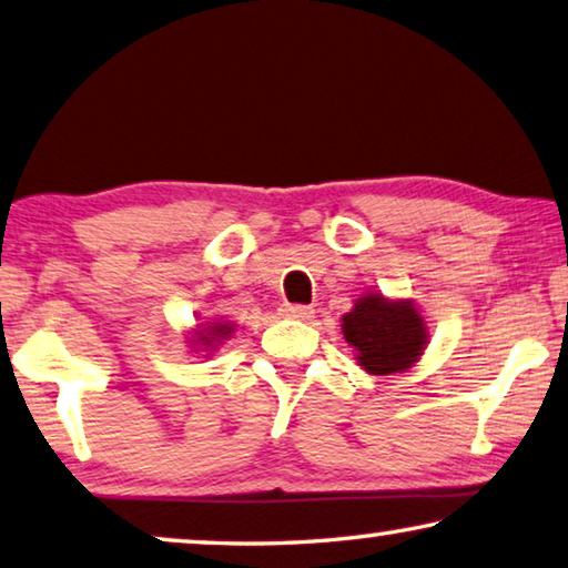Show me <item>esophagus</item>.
<instances>
[{
	"instance_id": "1",
	"label": "esophagus",
	"mask_w": 568,
	"mask_h": 568,
	"mask_svg": "<svg viewBox=\"0 0 568 568\" xmlns=\"http://www.w3.org/2000/svg\"><path fill=\"white\" fill-rule=\"evenodd\" d=\"M283 313L293 320H311L315 315L311 305H285Z\"/></svg>"
}]
</instances>
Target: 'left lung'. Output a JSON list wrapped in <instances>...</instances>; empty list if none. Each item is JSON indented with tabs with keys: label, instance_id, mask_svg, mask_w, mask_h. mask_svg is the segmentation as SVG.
Segmentation results:
<instances>
[{
	"label": "left lung",
	"instance_id": "8db88e82",
	"mask_svg": "<svg viewBox=\"0 0 568 568\" xmlns=\"http://www.w3.org/2000/svg\"><path fill=\"white\" fill-rule=\"evenodd\" d=\"M343 335L357 349V363L369 375H392L417 363L427 345L425 320L409 303H389L383 295L359 297L343 315Z\"/></svg>",
	"mask_w": 568,
	"mask_h": 568
}]
</instances>
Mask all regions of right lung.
I'll return each instance as SVG.
<instances>
[{
    "label": "right lung",
    "mask_w": 568,
    "mask_h": 568,
    "mask_svg": "<svg viewBox=\"0 0 568 568\" xmlns=\"http://www.w3.org/2000/svg\"><path fill=\"white\" fill-rule=\"evenodd\" d=\"M231 329H233V327H229V325L213 323V327H209V333H199V335H201L199 339H201L203 345H211V343H213V337H225V335L231 333ZM193 343H195V339H193Z\"/></svg>",
    "instance_id": "obj_1"
}]
</instances>
